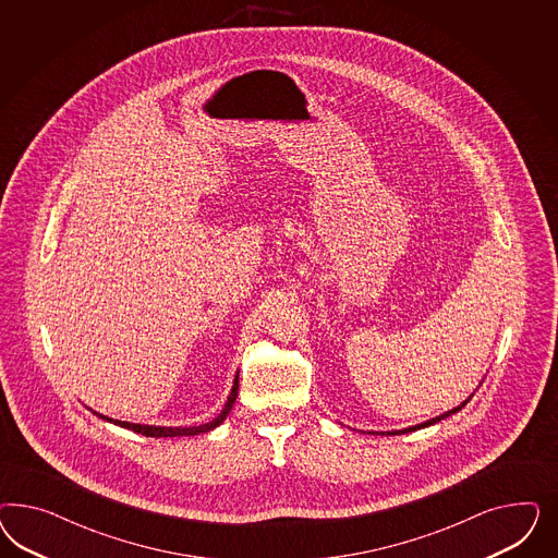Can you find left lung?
<instances>
[{"label":"left lung","instance_id":"obj_1","mask_svg":"<svg viewBox=\"0 0 558 558\" xmlns=\"http://www.w3.org/2000/svg\"><path fill=\"white\" fill-rule=\"evenodd\" d=\"M483 383V380H481ZM481 383H478V387H481ZM476 387V389H478ZM473 395L469 397V399H464L460 405L454 407V409H450V411H446V413H441V415H438V417H432V420H427V422L417 423V425H411V427H405V429H392V432H368V434H387V436H399V434H409V432H417V429H423V427H429V425H434V423L441 422V420H446V417H450V415H454V413H458L462 407L466 405L471 399H473Z\"/></svg>","mask_w":558,"mask_h":558}]
</instances>
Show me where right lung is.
Wrapping results in <instances>:
<instances>
[{
  "label": "right lung",
  "instance_id": "right-lung-1",
  "mask_svg": "<svg viewBox=\"0 0 558 558\" xmlns=\"http://www.w3.org/2000/svg\"><path fill=\"white\" fill-rule=\"evenodd\" d=\"M236 390H239V372L235 374V378H233V387H231V392H229V397H227V403L225 407L220 409L219 415L215 417V420H210L208 423H203V425H190V427H171V425H147V423H131V422H120V420H112V417H106V415H101L98 411H94V409H89L94 415H98L100 420L108 423H114V425H120V427H124V429H133L136 434H143V436H147V438H180V436H198V434H206V432H210V429H215V427H219L220 423L227 420V415H229V411L233 409L235 405L236 399Z\"/></svg>",
  "mask_w": 558,
  "mask_h": 558
}]
</instances>
